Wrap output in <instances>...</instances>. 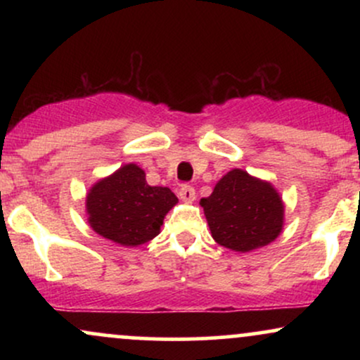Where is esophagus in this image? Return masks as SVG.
Masks as SVG:
<instances>
[{"label":"esophagus","mask_w":360,"mask_h":360,"mask_svg":"<svg viewBox=\"0 0 360 360\" xmlns=\"http://www.w3.org/2000/svg\"><path fill=\"white\" fill-rule=\"evenodd\" d=\"M177 194H179V198L184 203H193L196 200V191H194V188H191V186H184V188L179 189Z\"/></svg>","instance_id":"1"}]
</instances>
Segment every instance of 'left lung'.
I'll return each mask as SVG.
<instances>
[{"label": "left lung", "mask_w": 360, "mask_h": 360, "mask_svg": "<svg viewBox=\"0 0 360 360\" xmlns=\"http://www.w3.org/2000/svg\"><path fill=\"white\" fill-rule=\"evenodd\" d=\"M213 240L235 252L269 245L283 232L284 203L269 181L232 169L200 201Z\"/></svg>", "instance_id": "8db88e82"}]
</instances>
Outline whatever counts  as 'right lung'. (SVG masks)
<instances>
[{"instance_id": "obj_1", "label": "right lung", "mask_w": 360, "mask_h": 360, "mask_svg": "<svg viewBox=\"0 0 360 360\" xmlns=\"http://www.w3.org/2000/svg\"><path fill=\"white\" fill-rule=\"evenodd\" d=\"M176 203L171 189L148 186L146 171L130 162L91 186L86 214L98 235L118 245L139 247L160 233L164 218Z\"/></svg>"}]
</instances>
